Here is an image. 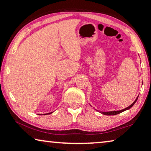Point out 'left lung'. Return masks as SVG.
Returning a JSON list of instances; mask_svg holds the SVG:
<instances>
[{
  "instance_id": "8db88e82",
  "label": "left lung",
  "mask_w": 151,
  "mask_h": 151,
  "mask_svg": "<svg viewBox=\"0 0 151 151\" xmlns=\"http://www.w3.org/2000/svg\"><path fill=\"white\" fill-rule=\"evenodd\" d=\"M138 97H139V96H137V98L136 99V100H135V101H134V103H132V104H131V105H130L129 106L127 107L126 109H122V110H121V111H110V112H101V113L103 114H105V115H116V114H119V113H121V112H123V111H127V110L129 109H131V107L134 105V103H136V102H137V99H138Z\"/></svg>"
}]
</instances>
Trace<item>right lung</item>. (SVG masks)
Returning <instances> with one entry per match:
<instances>
[{
    "mask_svg": "<svg viewBox=\"0 0 151 151\" xmlns=\"http://www.w3.org/2000/svg\"><path fill=\"white\" fill-rule=\"evenodd\" d=\"M52 113V112H50V113H48V114H51Z\"/></svg>",
    "mask_w": 151,
    "mask_h": 151,
    "instance_id": "right-lung-1",
    "label": "right lung"
}]
</instances>
